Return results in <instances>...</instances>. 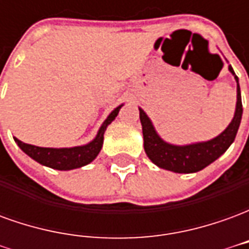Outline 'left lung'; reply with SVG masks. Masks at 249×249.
<instances>
[{"label":"left lung","instance_id":"obj_1","mask_svg":"<svg viewBox=\"0 0 249 249\" xmlns=\"http://www.w3.org/2000/svg\"><path fill=\"white\" fill-rule=\"evenodd\" d=\"M230 71L235 76L237 82V101H236L235 116L231 124L221 132L217 137L212 140L195 142L188 145H173L165 142L157 135L155 126L149 117L141 108L140 121L142 125V136H144V149L146 156L151 159L153 164L159 168L172 171L176 173H193L201 171L208 167L211 162L217 160L233 142L240 126L241 116H243V104H241V93L239 87V78L235 74L232 66H228Z\"/></svg>","mask_w":249,"mask_h":249}]
</instances>
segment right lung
<instances>
[{"mask_svg":"<svg viewBox=\"0 0 249 249\" xmlns=\"http://www.w3.org/2000/svg\"><path fill=\"white\" fill-rule=\"evenodd\" d=\"M121 107L123 104L110 112V114L101 125V128L98 129L96 137L90 142H88L87 145L73 146V148H42V146L25 144L16 137L14 141L28 156L45 167L58 169V171H71V169L81 168L92 162L97 157L103 148L104 133L107 130V126L117 117Z\"/></svg>","mask_w":249,"mask_h":249,"instance_id":"obj_1","label":"right lung"}]
</instances>
